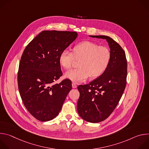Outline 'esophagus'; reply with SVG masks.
I'll return each instance as SVG.
<instances>
[{
  "label": "esophagus",
  "mask_w": 149,
  "mask_h": 149,
  "mask_svg": "<svg viewBox=\"0 0 149 149\" xmlns=\"http://www.w3.org/2000/svg\"><path fill=\"white\" fill-rule=\"evenodd\" d=\"M72 88H76L77 87V86L75 83L73 82V83L72 84Z\"/></svg>",
  "instance_id": "obj_1"
}]
</instances>
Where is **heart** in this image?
<instances>
[{"label": "heart", "mask_w": 149, "mask_h": 149, "mask_svg": "<svg viewBox=\"0 0 149 149\" xmlns=\"http://www.w3.org/2000/svg\"><path fill=\"white\" fill-rule=\"evenodd\" d=\"M75 60L79 61V68L66 72L65 77L78 83L89 77L94 79L103 74L110 64L111 52L107 47L91 41H84L73 48L72 52L65 49L59 56L60 65L66 70L72 68Z\"/></svg>", "instance_id": "1"}]
</instances>
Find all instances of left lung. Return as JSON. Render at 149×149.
I'll use <instances>...</instances> for the list:
<instances>
[{
  "mask_svg": "<svg viewBox=\"0 0 149 149\" xmlns=\"http://www.w3.org/2000/svg\"><path fill=\"white\" fill-rule=\"evenodd\" d=\"M90 36L105 39L111 52L110 64L104 74L90 84L78 87L77 111L79 116L86 121L96 123L107 118L121 98L126 86L127 60L124 50L110 37Z\"/></svg>",
  "mask_w": 149,
  "mask_h": 149,
  "instance_id": "1",
  "label": "left lung"
}]
</instances>
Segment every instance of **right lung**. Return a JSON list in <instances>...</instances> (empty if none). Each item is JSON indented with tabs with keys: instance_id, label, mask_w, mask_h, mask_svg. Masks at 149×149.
Returning <instances> with one entry per match:
<instances>
[{
	"instance_id": "obj_1",
	"label": "right lung",
	"mask_w": 149,
	"mask_h": 149,
	"mask_svg": "<svg viewBox=\"0 0 149 149\" xmlns=\"http://www.w3.org/2000/svg\"><path fill=\"white\" fill-rule=\"evenodd\" d=\"M77 36L75 32L42 31L21 57L17 74L20 95L28 111L40 121H50L59 114L72 89L68 79L54 82L62 75L59 54Z\"/></svg>"
}]
</instances>
